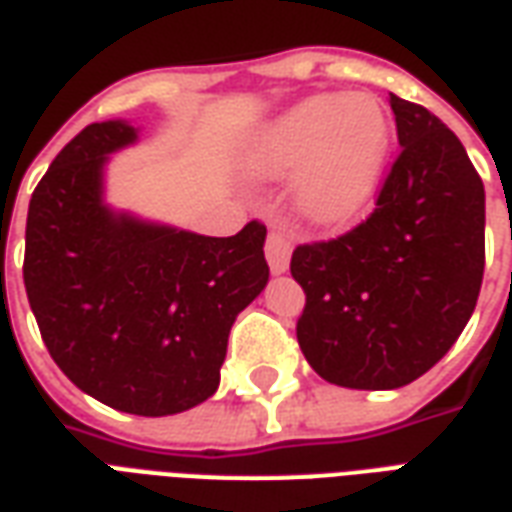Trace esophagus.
Here are the masks:
<instances>
[{
	"label": "esophagus",
	"mask_w": 512,
	"mask_h": 512,
	"mask_svg": "<svg viewBox=\"0 0 512 512\" xmlns=\"http://www.w3.org/2000/svg\"><path fill=\"white\" fill-rule=\"evenodd\" d=\"M294 251V237L283 226H272L270 234H267V242H264V256H267V264L275 275L289 270V261H292Z\"/></svg>",
	"instance_id": "obj_1"
}]
</instances>
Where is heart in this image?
Returning a JSON list of instances; mask_svg holds the SVG:
<instances>
[{"instance_id":"heart-1","label":"heart","mask_w":512,"mask_h":512,"mask_svg":"<svg viewBox=\"0 0 512 512\" xmlns=\"http://www.w3.org/2000/svg\"><path fill=\"white\" fill-rule=\"evenodd\" d=\"M390 119L371 95H316L261 130L251 169L286 177L300 169L294 204L316 226L360 218L382 182Z\"/></svg>"}]
</instances>
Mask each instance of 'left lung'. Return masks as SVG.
<instances>
[{
  "label": "left lung",
  "mask_w": 512,
  "mask_h": 512,
  "mask_svg": "<svg viewBox=\"0 0 512 512\" xmlns=\"http://www.w3.org/2000/svg\"><path fill=\"white\" fill-rule=\"evenodd\" d=\"M401 152L376 210L352 231L297 245V341L316 374L395 390L434 368L475 311L486 267L483 179L445 122L390 95Z\"/></svg>",
  "instance_id": "1"
}]
</instances>
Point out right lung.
<instances>
[{
	"label": "right lung",
	"instance_id": "right-lung-1",
	"mask_svg": "<svg viewBox=\"0 0 512 512\" xmlns=\"http://www.w3.org/2000/svg\"><path fill=\"white\" fill-rule=\"evenodd\" d=\"M138 138L95 122L59 152L26 215L24 286L48 354L100 404L185 412L220 382L229 330L267 286V226L204 237L103 204V166Z\"/></svg>",
	"mask_w": 512,
	"mask_h": 512
}]
</instances>
